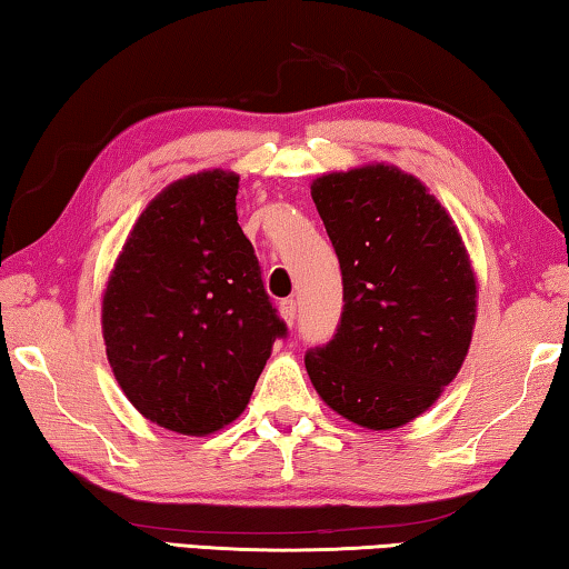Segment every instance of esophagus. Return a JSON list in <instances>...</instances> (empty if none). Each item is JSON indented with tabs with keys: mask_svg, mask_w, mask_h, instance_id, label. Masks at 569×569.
<instances>
[{
	"mask_svg": "<svg viewBox=\"0 0 569 569\" xmlns=\"http://www.w3.org/2000/svg\"><path fill=\"white\" fill-rule=\"evenodd\" d=\"M278 311H281V316H283L288 326H293V321H296V301H293V298H283V301L278 303Z\"/></svg>",
	"mask_w": 569,
	"mask_h": 569,
	"instance_id": "esophagus-1",
	"label": "esophagus"
}]
</instances>
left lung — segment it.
<instances>
[{
  "instance_id": "left-lung-1",
  "label": "left lung",
  "mask_w": 569,
  "mask_h": 569,
  "mask_svg": "<svg viewBox=\"0 0 569 569\" xmlns=\"http://www.w3.org/2000/svg\"><path fill=\"white\" fill-rule=\"evenodd\" d=\"M339 256L343 311L331 341L306 351L316 391L353 423L393 429L439 399L465 361L477 286L447 210L389 166L311 186Z\"/></svg>"
}]
</instances>
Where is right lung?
I'll use <instances>...</instances> for the list:
<instances>
[{"instance_id":"obj_1","label":"right lung","mask_w":569,"mask_h":569,"mask_svg":"<svg viewBox=\"0 0 569 569\" xmlns=\"http://www.w3.org/2000/svg\"><path fill=\"white\" fill-rule=\"evenodd\" d=\"M238 176L172 182L142 210L102 298L114 379L142 417L210 435L246 409L288 326L238 226Z\"/></svg>"}]
</instances>
